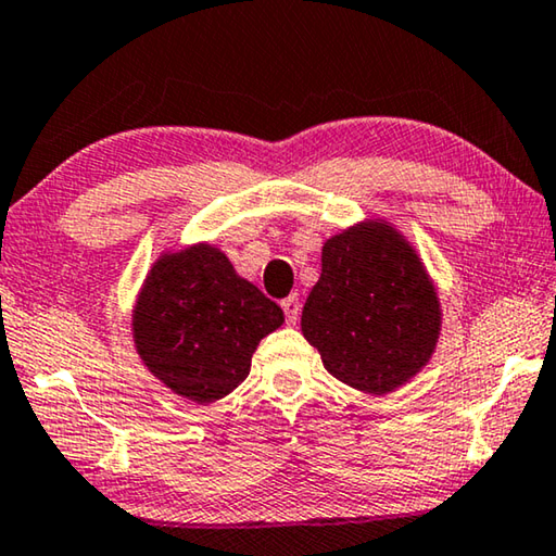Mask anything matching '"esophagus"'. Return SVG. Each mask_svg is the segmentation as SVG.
<instances>
[{
    "label": "esophagus",
    "mask_w": 556,
    "mask_h": 556,
    "mask_svg": "<svg viewBox=\"0 0 556 556\" xmlns=\"http://www.w3.org/2000/svg\"><path fill=\"white\" fill-rule=\"evenodd\" d=\"M280 307H283L288 325H295L298 317H300V300H298V295H288L283 303H280Z\"/></svg>",
    "instance_id": "34e87169"
}]
</instances>
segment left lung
I'll return each mask as SVG.
<instances>
[{"mask_svg":"<svg viewBox=\"0 0 556 556\" xmlns=\"http://www.w3.org/2000/svg\"><path fill=\"white\" fill-rule=\"evenodd\" d=\"M300 327L334 379L381 396L429 364L441 303L414 245L369 218L325 241Z\"/></svg>","mask_w":556,"mask_h":556,"instance_id":"8db88e82","label":"left lung"}]
</instances>
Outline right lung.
<instances>
[{
  "label": "right lung",
  "mask_w": 556,
  "mask_h": 556,
  "mask_svg": "<svg viewBox=\"0 0 556 556\" xmlns=\"http://www.w3.org/2000/svg\"><path fill=\"white\" fill-rule=\"evenodd\" d=\"M283 320L226 253L197 243L154 261L132 311V340L162 384L212 404L249 377L258 342Z\"/></svg>",
  "instance_id": "add662e5"
}]
</instances>
